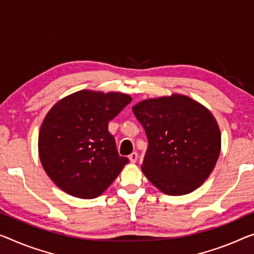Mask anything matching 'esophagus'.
<instances>
[{
  "instance_id": "34e87169",
  "label": "esophagus",
  "mask_w": 254,
  "mask_h": 254,
  "mask_svg": "<svg viewBox=\"0 0 254 254\" xmlns=\"http://www.w3.org/2000/svg\"><path fill=\"white\" fill-rule=\"evenodd\" d=\"M128 158H129V161L131 163H135L136 161H137V158H138L137 152H132V153H130L129 155H128Z\"/></svg>"
}]
</instances>
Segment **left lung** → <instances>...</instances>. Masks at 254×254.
<instances>
[{"mask_svg": "<svg viewBox=\"0 0 254 254\" xmlns=\"http://www.w3.org/2000/svg\"><path fill=\"white\" fill-rule=\"evenodd\" d=\"M132 112L149 140L140 168L152 184L168 195L189 194L203 184L221 147L211 112L181 94L140 101Z\"/></svg>", "mask_w": 254, "mask_h": 254, "instance_id": "obj_1", "label": "left lung"}]
</instances>
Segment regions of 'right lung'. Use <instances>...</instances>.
<instances>
[{
	"label": "right lung",
	"mask_w": 254,
	"mask_h": 254,
	"mask_svg": "<svg viewBox=\"0 0 254 254\" xmlns=\"http://www.w3.org/2000/svg\"><path fill=\"white\" fill-rule=\"evenodd\" d=\"M130 102L124 93L83 89L53 105L41 126L38 153L59 189L94 198L118 177L129 160L119 155L108 125Z\"/></svg>",
	"instance_id": "obj_1"
}]
</instances>
